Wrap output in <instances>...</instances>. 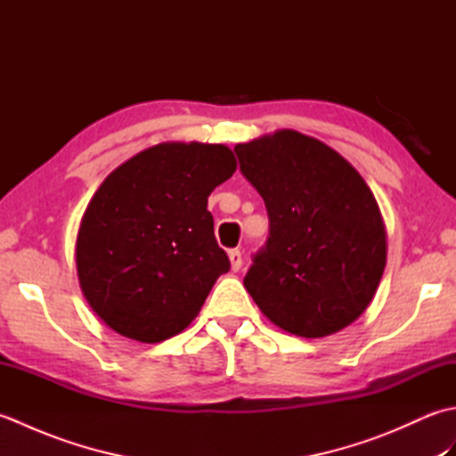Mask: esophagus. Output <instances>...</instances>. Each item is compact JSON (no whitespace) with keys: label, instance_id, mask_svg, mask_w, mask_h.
<instances>
[{"label":"esophagus","instance_id":"esophagus-1","mask_svg":"<svg viewBox=\"0 0 456 456\" xmlns=\"http://www.w3.org/2000/svg\"><path fill=\"white\" fill-rule=\"evenodd\" d=\"M229 260H231V270H233V273H237V270H240V266H243V255H240V250L237 248L229 250Z\"/></svg>","mask_w":456,"mask_h":456}]
</instances>
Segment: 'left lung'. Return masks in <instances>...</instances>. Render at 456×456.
<instances>
[{
    "label": "left lung",
    "instance_id": "obj_1",
    "mask_svg": "<svg viewBox=\"0 0 456 456\" xmlns=\"http://www.w3.org/2000/svg\"><path fill=\"white\" fill-rule=\"evenodd\" d=\"M235 152L270 221L247 292L288 333L341 331L372 302L386 266L374 193L337 151L292 129L237 144Z\"/></svg>",
    "mask_w": 456,
    "mask_h": 456
}]
</instances>
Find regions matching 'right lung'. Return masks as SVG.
Listing matches in <instances>:
<instances>
[{"label": "right lung", "instance_id": "add662e5", "mask_svg": "<svg viewBox=\"0 0 456 456\" xmlns=\"http://www.w3.org/2000/svg\"><path fill=\"white\" fill-rule=\"evenodd\" d=\"M237 170L225 144L160 142L123 162L86 208L76 268L115 333L160 343L182 333L231 268L208 198Z\"/></svg>", "mask_w": 456, "mask_h": 456}]
</instances>
